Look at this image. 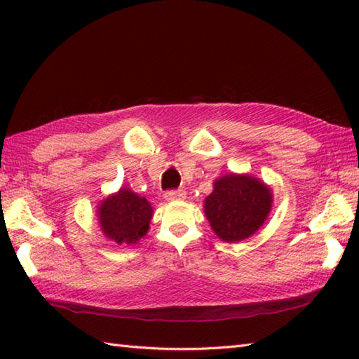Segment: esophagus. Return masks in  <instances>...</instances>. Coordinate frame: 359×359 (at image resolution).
Listing matches in <instances>:
<instances>
[{
  "label": "esophagus",
  "instance_id": "34e87169",
  "mask_svg": "<svg viewBox=\"0 0 359 359\" xmlns=\"http://www.w3.org/2000/svg\"><path fill=\"white\" fill-rule=\"evenodd\" d=\"M165 199L168 202H174V201H184L187 197V193L184 191V189H175V191H166L165 193Z\"/></svg>",
  "mask_w": 359,
  "mask_h": 359
}]
</instances>
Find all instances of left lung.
Segmentation results:
<instances>
[{"instance_id": "left-lung-1", "label": "left lung", "mask_w": 359, "mask_h": 359, "mask_svg": "<svg viewBox=\"0 0 359 359\" xmlns=\"http://www.w3.org/2000/svg\"><path fill=\"white\" fill-rule=\"evenodd\" d=\"M271 203L270 185L251 174L230 172L215 180L212 193L203 201V212L220 241L236 243L257 233Z\"/></svg>"}]
</instances>
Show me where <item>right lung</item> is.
I'll list each match as a JSON object with an SVG mask.
<instances>
[{
    "label": "right lung",
    "mask_w": 359,
    "mask_h": 359,
    "mask_svg": "<svg viewBox=\"0 0 359 359\" xmlns=\"http://www.w3.org/2000/svg\"><path fill=\"white\" fill-rule=\"evenodd\" d=\"M97 224L106 239L117 245H134L149 230L154 215L147 197L126 187L109 194L97 205Z\"/></svg>",
    "instance_id": "1"
}]
</instances>
